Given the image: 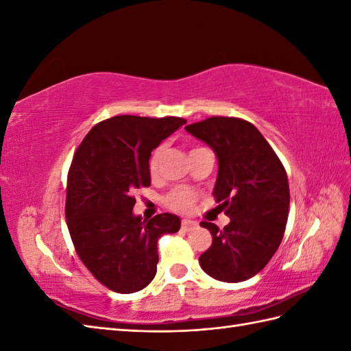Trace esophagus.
Segmentation results:
<instances>
[{
  "label": "esophagus",
  "mask_w": 351,
  "mask_h": 351,
  "mask_svg": "<svg viewBox=\"0 0 351 351\" xmlns=\"http://www.w3.org/2000/svg\"><path fill=\"white\" fill-rule=\"evenodd\" d=\"M181 226H182V229H184V230H191V229H195V228L197 226V223H196V221H193V220L185 219V220H182Z\"/></svg>",
  "instance_id": "1"
}]
</instances>
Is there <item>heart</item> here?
I'll use <instances>...</instances> for the list:
<instances>
[{
    "instance_id": "1",
    "label": "heart",
    "mask_w": 351,
    "mask_h": 351,
    "mask_svg": "<svg viewBox=\"0 0 351 351\" xmlns=\"http://www.w3.org/2000/svg\"><path fill=\"white\" fill-rule=\"evenodd\" d=\"M162 152H164V147L161 146L158 149H155L152 156H151V161H149V169H151L152 175H155L156 171H158L160 162L162 158ZM195 200H196V195L191 190L176 189L167 196L166 202L171 208V210H175L178 213H189L193 208Z\"/></svg>"
}]
</instances>
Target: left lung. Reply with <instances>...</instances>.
I'll use <instances>...</instances> for the list:
<instances>
[{
  "label": "left lung",
  "instance_id": "1",
  "mask_svg": "<svg viewBox=\"0 0 351 351\" xmlns=\"http://www.w3.org/2000/svg\"><path fill=\"white\" fill-rule=\"evenodd\" d=\"M219 160L213 195L230 217L229 225L202 221L213 244L199 258L211 278L237 283L258 274L278 250L289 210L288 176L278 155L255 125L215 116L185 126Z\"/></svg>",
  "mask_w": 351,
  "mask_h": 351
}]
</instances>
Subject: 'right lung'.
I'll return each instance as SVG.
<instances>
[{"label":"right lung","instance_id":"add662e5","mask_svg":"<svg viewBox=\"0 0 351 351\" xmlns=\"http://www.w3.org/2000/svg\"><path fill=\"white\" fill-rule=\"evenodd\" d=\"M181 117L114 116L88 131L68 175L66 219L80 259L102 285L131 294L152 282L158 264L156 241L175 234L181 219L132 213L134 191L151 185V152L180 130Z\"/></svg>","mask_w":351,"mask_h":351}]
</instances>
